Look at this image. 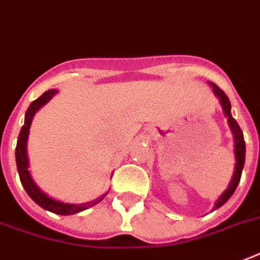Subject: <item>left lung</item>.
<instances>
[{"instance_id":"8db88e82","label":"left lung","mask_w":260,"mask_h":260,"mask_svg":"<svg viewBox=\"0 0 260 260\" xmlns=\"http://www.w3.org/2000/svg\"><path fill=\"white\" fill-rule=\"evenodd\" d=\"M210 85V87L213 89L214 95L218 98V101L221 104L222 112H224V116L228 120V125L231 128V132L234 135V148H235V171L234 175L231 178L230 185L226 187L220 197L216 200L213 206V210L218 209L220 206H222L225 204L231 197H232V194L235 193V190L238 187L239 182H240V177H242V171L243 167H244V160H246V143H244V136H243V132L240 129V126L236 122L234 117H232V114H231V102L230 98L226 97L225 93L222 91L221 89H218V86H216L213 82H208Z\"/></svg>"}]
</instances>
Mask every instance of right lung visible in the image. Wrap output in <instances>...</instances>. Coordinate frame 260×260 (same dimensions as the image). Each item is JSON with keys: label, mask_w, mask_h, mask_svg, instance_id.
I'll return each mask as SVG.
<instances>
[{"label": "right lung", "mask_w": 260, "mask_h": 260, "mask_svg": "<svg viewBox=\"0 0 260 260\" xmlns=\"http://www.w3.org/2000/svg\"><path fill=\"white\" fill-rule=\"evenodd\" d=\"M58 93L56 89L47 90L46 93H43L38 100H35L29 105V108L25 112V118H24V125H22L20 135L17 139V146H16V163H17V171L20 175V181H21L24 189L28 193L32 200H34L39 206H42L43 209L52 212L55 214H60V216H70V214H75L82 212L85 209H89L91 206L97 205L98 202H101L105 196L109 193V190L104 193L101 197L95 198L93 201L85 202V204H69V202H62L59 200L50 197L48 194L43 191L36 182L34 181V178L30 175L28 167H29V159H28V152H26V143H28V136H29V128L34 120V116L36 114L40 108L46 105L47 102L50 101L51 98L54 97L55 94Z\"/></svg>", "instance_id": "1"}]
</instances>
